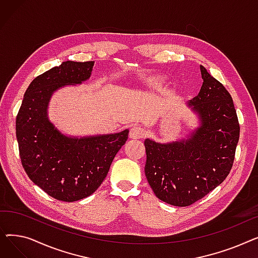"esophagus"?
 <instances>
[{"label": "esophagus", "instance_id": "obj_1", "mask_svg": "<svg viewBox=\"0 0 258 258\" xmlns=\"http://www.w3.org/2000/svg\"><path fill=\"white\" fill-rule=\"evenodd\" d=\"M145 135H146V131L141 126H133L130 131V137L132 139H140V138H143Z\"/></svg>", "mask_w": 258, "mask_h": 258}]
</instances>
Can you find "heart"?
<instances>
[{
	"label": "heart",
	"instance_id": "obj_1",
	"mask_svg": "<svg viewBox=\"0 0 258 258\" xmlns=\"http://www.w3.org/2000/svg\"><path fill=\"white\" fill-rule=\"evenodd\" d=\"M163 81H164V79H162L160 77H156V78L150 80V84L152 86H154V87H159V86H161L162 84H163Z\"/></svg>",
	"mask_w": 258,
	"mask_h": 258
}]
</instances>
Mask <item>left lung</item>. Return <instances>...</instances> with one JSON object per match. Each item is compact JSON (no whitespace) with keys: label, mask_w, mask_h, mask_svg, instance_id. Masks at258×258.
<instances>
[{"label":"left lung","mask_w":258,"mask_h":258,"mask_svg":"<svg viewBox=\"0 0 258 258\" xmlns=\"http://www.w3.org/2000/svg\"><path fill=\"white\" fill-rule=\"evenodd\" d=\"M203 85L187 106L199 124L185 137L160 143L145 139V175L156 197L185 207L204 198L233 165L239 124L231 95L200 66Z\"/></svg>","instance_id":"8db88e82"}]
</instances>
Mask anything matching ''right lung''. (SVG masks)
I'll return each instance as SVG.
<instances>
[{"instance_id":"add662e5","label":"right lung","mask_w":258,"mask_h":258,"mask_svg":"<svg viewBox=\"0 0 258 258\" xmlns=\"http://www.w3.org/2000/svg\"><path fill=\"white\" fill-rule=\"evenodd\" d=\"M94 61L67 60L32 80L17 116L22 165L30 180L50 197L75 202L101 185L112 162L128 137V130L93 136L62 134L49 119L52 95L67 86L81 85Z\"/></svg>"}]
</instances>
